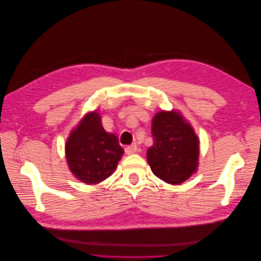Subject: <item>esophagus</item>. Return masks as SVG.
<instances>
[{"mask_svg": "<svg viewBox=\"0 0 261 261\" xmlns=\"http://www.w3.org/2000/svg\"><path fill=\"white\" fill-rule=\"evenodd\" d=\"M136 151H137V146L135 144H133V145L127 146L125 148L126 154H133V153H135Z\"/></svg>", "mask_w": 261, "mask_h": 261, "instance_id": "obj_1", "label": "esophagus"}]
</instances>
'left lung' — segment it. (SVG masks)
<instances>
[{
    "label": "left lung",
    "mask_w": 261,
    "mask_h": 261,
    "mask_svg": "<svg viewBox=\"0 0 261 261\" xmlns=\"http://www.w3.org/2000/svg\"><path fill=\"white\" fill-rule=\"evenodd\" d=\"M153 145L147 159L153 174L172 185L181 184L197 171L199 139L177 111H161L152 118Z\"/></svg>",
    "instance_id": "left-lung-1"
}]
</instances>
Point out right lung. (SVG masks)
Wrapping results in <instances>:
<instances>
[{"instance_id":"add662e5","label":"right lung","mask_w":261,"mask_h":261,"mask_svg":"<svg viewBox=\"0 0 261 261\" xmlns=\"http://www.w3.org/2000/svg\"><path fill=\"white\" fill-rule=\"evenodd\" d=\"M65 153L73 174L84 183L91 185L111 176L124 149L114 134L105 130L99 113L90 112L70 133Z\"/></svg>"}]
</instances>
